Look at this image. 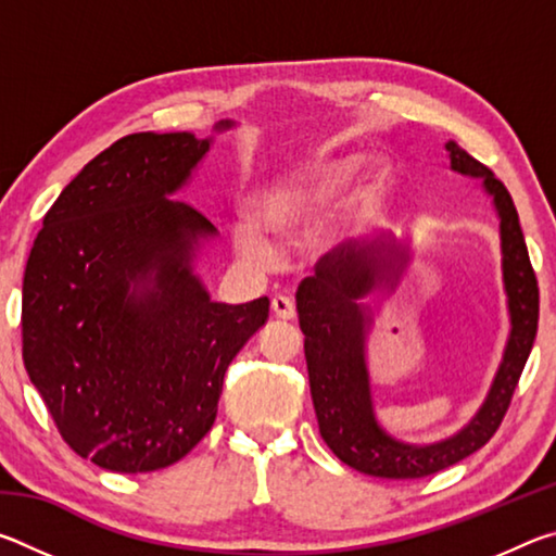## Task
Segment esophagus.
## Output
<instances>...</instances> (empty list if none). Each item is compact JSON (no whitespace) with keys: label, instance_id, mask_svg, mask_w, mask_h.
<instances>
[{"label":"esophagus","instance_id":"1","mask_svg":"<svg viewBox=\"0 0 556 556\" xmlns=\"http://www.w3.org/2000/svg\"><path fill=\"white\" fill-rule=\"evenodd\" d=\"M271 312H275L277 318H285V321H289V318L296 316V306L289 296L277 294L275 299H271Z\"/></svg>","mask_w":556,"mask_h":556}]
</instances>
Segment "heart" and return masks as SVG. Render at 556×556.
<instances>
[{
  "label": "heart",
  "mask_w": 556,
  "mask_h": 556,
  "mask_svg": "<svg viewBox=\"0 0 556 556\" xmlns=\"http://www.w3.org/2000/svg\"><path fill=\"white\" fill-rule=\"evenodd\" d=\"M363 172L361 156L316 159L271 181L257 199V218L279 238H299L318 228L324 218L341 203ZM235 248L248 262L267 265L271 248L255 223L235 225Z\"/></svg>",
  "instance_id": "1"
}]
</instances>
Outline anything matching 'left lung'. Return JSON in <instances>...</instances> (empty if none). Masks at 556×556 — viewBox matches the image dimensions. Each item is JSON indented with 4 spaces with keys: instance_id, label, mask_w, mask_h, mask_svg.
<instances>
[{
    "instance_id": "1",
    "label": "left lung",
    "mask_w": 556,
    "mask_h": 556,
    "mask_svg": "<svg viewBox=\"0 0 556 556\" xmlns=\"http://www.w3.org/2000/svg\"><path fill=\"white\" fill-rule=\"evenodd\" d=\"M451 168L481 176L501 215L503 277L510 306V341L488 400L470 425L441 444L409 446L384 434L372 414L370 382L365 370V316L357 299L380 281H397L407 255L394 244L370 252L343 248L316 262L312 277L296 289L299 326L304 333L308 384L318 431L333 454L355 470L378 478H425L458 464L485 446L501 427L513 392L530 357L540 321L538 277L527 255L525 235L513 195L491 168L448 142Z\"/></svg>"
}]
</instances>
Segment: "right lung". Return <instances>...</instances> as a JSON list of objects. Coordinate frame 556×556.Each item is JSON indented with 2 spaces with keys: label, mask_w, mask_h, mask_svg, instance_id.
<instances>
[{
  "label": "right lung",
  "mask_w": 556,
  "mask_h": 556,
  "mask_svg": "<svg viewBox=\"0 0 556 556\" xmlns=\"http://www.w3.org/2000/svg\"><path fill=\"white\" fill-rule=\"evenodd\" d=\"M208 147L117 139L63 188L26 262V372L65 444L117 473L172 466L208 434L225 370L269 314L267 296L211 301L191 269L215 228L166 195Z\"/></svg>",
  "instance_id": "add662e5"
}]
</instances>
